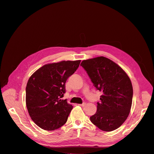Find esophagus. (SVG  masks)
Instances as JSON below:
<instances>
[{
    "mask_svg": "<svg viewBox=\"0 0 154 154\" xmlns=\"http://www.w3.org/2000/svg\"><path fill=\"white\" fill-rule=\"evenodd\" d=\"M85 102H84V103H81V104H79L80 106H81V107H84L85 106Z\"/></svg>",
    "mask_w": 154,
    "mask_h": 154,
    "instance_id": "esophagus-1",
    "label": "esophagus"
}]
</instances>
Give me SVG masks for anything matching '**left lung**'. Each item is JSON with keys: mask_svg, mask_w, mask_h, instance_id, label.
<instances>
[{"mask_svg": "<svg viewBox=\"0 0 154 154\" xmlns=\"http://www.w3.org/2000/svg\"><path fill=\"white\" fill-rule=\"evenodd\" d=\"M80 66L102 94L91 121L103 131L116 130L125 122L131 109L133 88L130 79L117 63L104 57L83 60Z\"/></svg>", "mask_w": 154, "mask_h": 154, "instance_id": "1", "label": "left lung"}]
</instances>
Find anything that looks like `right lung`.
I'll use <instances>...</instances> for the list:
<instances>
[{"instance_id":"right-lung-1","label":"right lung","mask_w":154,"mask_h":154,"mask_svg":"<svg viewBox=\"0 0 154 154\" xmlns=\"http://www.w3.org/2000/svg\"><path fill=\"white\" fill-rule=\"evenodd\" d=\"M80 60L46 64L29 78L26 106L34 123L45 131H54L66 123L73 107L66 99V82L78 69Z\"/></svg>"}]
</instances>
